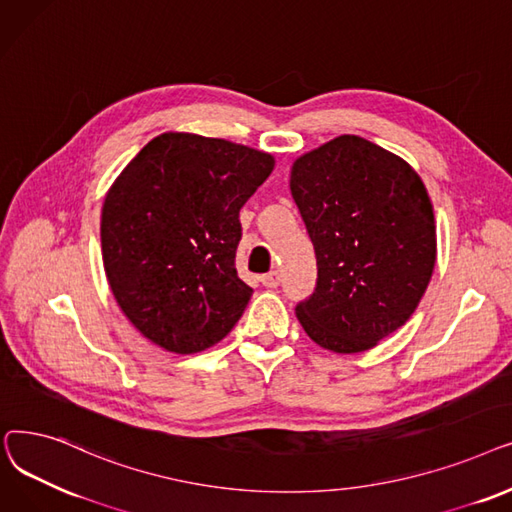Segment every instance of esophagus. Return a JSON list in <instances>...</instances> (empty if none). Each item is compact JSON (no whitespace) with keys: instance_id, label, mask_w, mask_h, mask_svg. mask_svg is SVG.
Here are the masks:
<instances>
[{"instance_id":"esophagus-1","label":"esophagus","mask_w":512,"mask_h":512,"mask_svg":"<svg viewBox=\"0 0 512 512\" xmlns=\"http://www.w3.org/2000/svg\"><path fill=\"white\" fill-rule=\"evenodd\" d=\"M260 281H262L264 287H277L279 281H281V273L279 271H271L269 275H262Z\"/></svg>"}]
</instances>
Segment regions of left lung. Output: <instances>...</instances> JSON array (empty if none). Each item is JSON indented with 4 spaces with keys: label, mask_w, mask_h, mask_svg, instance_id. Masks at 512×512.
Masks as SVG:
<instances>
[{
    "label": "left lung",
    "mask_w": 512,
    "mask_h": 512,
    "mask_svg": "<svg viewBox=\"0 0 512 512\" xmlns=\"http://www.w3.org/2000/svg\"><path fill=\"white\" fill-rule=\"evenodd\" d=\"M289 187L319 266L314 294L296 308L300 325L335 354L375 348L410 319L433 275L435 216L419 173L339 135L294 160Z\"/></svg>",
    "instance_id": "left-lung-1"
}]
</instances>
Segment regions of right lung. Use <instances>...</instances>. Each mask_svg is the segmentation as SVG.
Listing matches in <instances>:
<instances>
[{
  "instance_id": "right-lung-1",
  "label": "right lung",
  "mask_w": 512,
  "mask_h": 512,
  "mask_svg": "<svg viewBox=\"0 0 512 512\" xmlns=\"http://www.w3.org/2000/svg\"><path fill=\"white\" fill-rule=\"evenodd\" d=\"M273 168L269 152L168 131L120 170L102 206V260L145 339L196 354L235 327L252 298L235 269L239 210Z\"/></svg>"
}]
</instances>
